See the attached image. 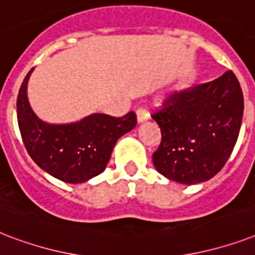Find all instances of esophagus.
<instances>
[{
  "label": "esophagus",
  "mask_w": 255,
  "mask_h": 255,
  "mask_svg": "<svg viewBox=\"0 0 255 255\" xmlns=\"http://www.w3.org/2000/svg\"><path fill=\"white\" fill-rule=\"evenodd\" d=\"M136 115H137V122H139V123H143V122H145V120L149 119V114H148L147 110L143 107L137 108Z\"/></svg>",
  "instance_id": "obj_1"
}]
</instances>
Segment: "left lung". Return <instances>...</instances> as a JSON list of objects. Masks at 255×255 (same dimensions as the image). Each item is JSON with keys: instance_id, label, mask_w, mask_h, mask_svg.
<instances>
[{"instance_id": "1", "label": "left lung", "mask_w": 255, "mask_h": 255, "mask_svg": "<svg viewBox=\"0 0 255 255\" xmlns=\"http://www.w3.org/2000/svg\"><path fill=\"white\" fill-rule=\"evenodd\" d=\"M242 115L244 94L232 70L212 82L172 92L151 115L161 131L152 155L157 172L188 185L216 176L237 143Z\"/></svg>"}]
</instances>
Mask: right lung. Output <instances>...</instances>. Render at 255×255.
<instances>
[{
    "instance_id": "1",
    "label": "right lung",
    "mask_w": 255,
    "mask_h": 255,
    "mask_svg": "<svg viewBox=\"0 0 255 255\" xmlns=\"http://www.w3.org/2000/svg\"><path fill=\"white\" fill-rule=\"evenodd\" d=\"M30 70L17 98V119L22 141L30 157L47 173L70 184H79L106 169L120 136L137 123L129 111L122 118L94 114L73 124H47L30 108L26 95Z\"/></svg>"
}]
</instances>
